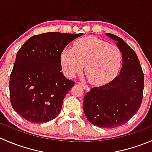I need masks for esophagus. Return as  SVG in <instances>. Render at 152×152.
<instances>
[{"label": "esophagus", "instance_id": "34e87169", "mask_svg": "<svg viewBox=\"0 0 152 152\" xmlns=\"http://www.w3.org/2000/svg\"><path fill=\"white\" fill-rule=\"evenodd\" d=\"M78 84H79V85L82 86V87H83V88L85 89V90H90V87H89L88 86H87V85H85V84H84V83H81V82H79V83H78Z\"/></svg>", "mask_w": 152, "mask_h": 152}]
</instances>
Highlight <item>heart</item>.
<instances>
[{
	"instance_id": "heart-1",
	"label": "heart",
	"mask_w": 152,
	"mask_h": 152,
	"mask_svg": "<svg viewBox=\"0 0 152 152\" xmlns=\"http://www.w3.org/2000/svg\"><path fill=\"white\" fill-rule=\"evenodd\" d=\"M122 53L117 46L94 37H85L73 43V49L65 48L61 53L65 74L73 77L85 64L87 78L93 85H102L111 81L121 67Z\"/></svg>"
}]
</instances>
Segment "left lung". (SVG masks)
I'll use <instances>...</instances> for the list:
<instances>
[{"label":"left lung","mask_w":152,"mask_h":152,"mask_svg":"<svg viewBox=\"0 0 152 152\" xmlns=\"http://www.w3.org/2000/svg\"><path fill=\"white\" fill-rule=\"evenodd\" d=\"M107 37L116 42L122 53L120 73L107 85L90 89L84 98L87 120L101 128H115L126 123L141 105L144 75L135 52L123 39L113 34Z\"/></svg>","instance_id":"8db88e82"}]
</instances>
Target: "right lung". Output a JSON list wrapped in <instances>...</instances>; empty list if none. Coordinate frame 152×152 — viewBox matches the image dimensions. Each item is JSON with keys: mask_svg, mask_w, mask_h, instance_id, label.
I'll list each match as a JSON object with an SVG mask.
<instances>
[{"mask_svg": "<svg viewBox=\"0 0 152 152\" xmlns=\"http://www.w3.org/2000/svg\"><path fill=\"white\" fill-rule=\"evenodd\" d=\"M82 34L34 35L18 50L10 79V99L15 111L24 119L42 124L59 114L64 98L74 84L61 72V53Z\"/></svg>", "mask_w": 152, "mask_h": 152, "instance_id": "1", "label": "right lung"}]
</instances>
